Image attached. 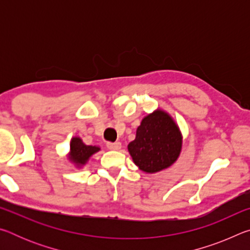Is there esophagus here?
<instances>
[{
  "label": "esophagus",
  "instance_id": "1",
  "mask_svg": "<svg viewBox=\"0 0 250 250\" xmlns=\"http://www.w3.org/2000/svg\"><path fill=\"white\" fill-rule=\"evenodd\" d=\"M107 147L109 150H119L121 147V143L118 141L117 142H108Z\"/></svg>",
  "mask_w": 250,
  "mask_h": 250
}]
</instances>
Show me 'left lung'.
Listing matches in <instances>:
<instances>
[{"instance_id": "1", "label": "left lung", "mask_w": 250, "mask_h": 250, "mask_svg": "<svg viewBox=\"0 0 250 250\" xmlns=\"http://www.w3.org/2000/svg\"><path fill=\"white\" fill-rule=\"evenodd\" d=\"M182 142L175 121L168 113L158 109L143 118L128 150L140 170L155 173L175 162L181 153Z\"/></svg>"}]
</instances>
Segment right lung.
I'll return each mask as SVG.
<instances>
[{
    "label": "right lung",
    "instance_id": "right-lung-1",
    "mask_svg": "<svg viewBox=\"0 0 250 250\" xmlns=\"http://www.w3.org/2000/svg\"><path fill=\"white\" fill-rule=\"evenodd\" d=\"M100 150L99 146H86L83 140L78 137L71 139L69 160L77 167H83L87 163L92 154Z\"/></svg>",
    "mask_w": 250,
    "mask_h": 250
}]
</instances>
